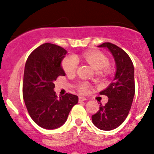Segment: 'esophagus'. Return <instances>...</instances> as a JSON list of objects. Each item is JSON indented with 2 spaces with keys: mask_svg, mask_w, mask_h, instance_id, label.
<instances>
[{
  "mask_svg": "<svg viewBox=\"0 0 154 154\" xmlns=\"http://www.w3.org/2000/svg\"><path fill=\"white\" fill-rule=\"evenodd\" d=\"M87 99H86L85 97H79V98H78L79 102H83V101H85Z\"/></svg>",
  "mask_w": 154,
  "mask_h": 154,
  "instance_id": "34e87169",
  "label": "esophagus"
}]
</instances>
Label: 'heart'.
<instances>
[{
  "label": "heart",
  "mask_w": 154,
  "mask_h": 154,
  "mask_svg": "<svg viewBox=\"0 0 154 154\" xmlns=\"http://www.w3.org/2000/svg\"><path fill=\"white\" fill-rule=\"evenodd\" d=\"M83 57L87 63H89L91 67L97 71H100V73L103 74H107L109 72V59L107 57L100 51H91L86 52L83 55ZM62 67L66 74H74L77 71L78 67V60L74 56H68L63 58L62 61ZM89 85L87 83H82L78 87L79 92L84 94L87 91Z\"/></svg>",
  "instance_id": "heart-1"
}]
</instances>
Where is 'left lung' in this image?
<instances>
[{
    "instance_id": "1",
    "label": "left lung",
    "mask_w": 154,
    "mask_h": 154,
    "mask_svg": "<svg viewBox=\"0 0 154 154\" xmlns=\"http://www.w3.org/2000/svg\"><path fill=\"white\" fill-rule=\"evenodd\" d=\"M98 47L106 48L114 57L117 72L113 81L104 91L100 93L106 95L107 103L92 116V122L97 128L111 131L118 127L126 120L131 108L134 94V68L131 57L117 45L106 42Z\"/></svg>"
}]
</instances>
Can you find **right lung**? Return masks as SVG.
Wrapping results in <instances>:
<instances>
[{
  "mask_svg": "<svg viewBox=\"0 0 154 154\" xmlns=\"http://www.w3.org/2000/svg\"><path fill=\"white\" fill-rule=\"evenodd\" d=\"M67 51L46 43L29 55L24 67L23 97L29 115L42 128L53 130L67 120L78 97L67 93L58 97L54 91L55 80L65 76L61 63Z\"/></svg>",
  "mask_w": 154,
  "mask_h": 154,
  "instance_id": "add662e5",
  "label": "right lung"
}]
</instances>
